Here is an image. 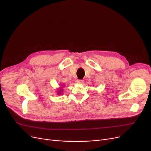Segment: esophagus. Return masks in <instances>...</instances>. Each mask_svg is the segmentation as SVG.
Instances as JSON below:
<instances>
[{
  "label": "esophagus",
  "mask_w": 151,
  "mask_h": 151,
  "mask_svg": "<svg viewBox=\"0 0 151 151\" xmlns=\"http://www.w3.org/2000/svg\"><path fill=\"white\" fill-rule=\"evenodd\" d=\"M77 83H79V84H81L83 83V80H81V79H77Z\"/></svg>",
  "instance_id": "obj_1"
}]
</instances>
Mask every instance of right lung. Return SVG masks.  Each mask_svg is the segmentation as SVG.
Returning a JSON list of instances; mask_svg holds the SVG:
<instances>
[{
    "mask_svg": "<svg viewBox=\"0 0 151 151\" xmlns=\"http://www.w3.org/2000/svg\"><path fill=\"white\" fill-rule=\"evenodd\" d=\"M59 93V94H60V93Z\"/></svg>",
    "mask_w": 151,
    "mask_h": 151,
    "instance_id": "add662e5",
    "label": "right lung"
}]
</instances>
